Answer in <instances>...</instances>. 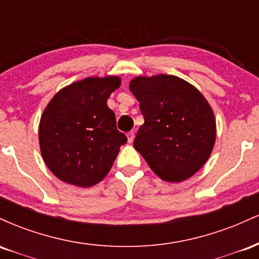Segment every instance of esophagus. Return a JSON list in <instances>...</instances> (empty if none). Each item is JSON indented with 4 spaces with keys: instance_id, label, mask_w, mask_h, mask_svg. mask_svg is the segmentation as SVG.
Segmentation results:
<instances>
[{
    "instance_id": "34e87169",
    "label": "esophagus",
    "mask_w": 259,
    "mask_h": 259,
    "mask_svg": "<svg viewBox=\"0 0 259 259\" xmlns=\"http://www.w3.org/2000/svg\"><path fill=\"white\" fill-rule=\"evenodd\" d=\"M126 136H127V142H129V144H132V142L134 141V138H135V134H134V132H129L126 134Z\"/></svg>"
}]
</instances>
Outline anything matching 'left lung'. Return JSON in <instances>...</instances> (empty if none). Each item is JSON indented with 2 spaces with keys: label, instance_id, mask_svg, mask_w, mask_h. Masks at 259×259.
Segmentation results:
<instances>
[{
  "label": "left lung",
  "instance_id": "left-lung-1",
  "mask_svg": "<svg viewBox=\"0 0 259 259\" xmlns=\"http://www.w3.org/2000/svg\"><path fill=\"white\" fill-rule=\"evenodd\" d=\"M130 91L145 119L134 147L163 180L189 179L214 146L215 119L206 99L185 80L165 74L135 78Z\"/></svg>",
  "mask_w": 259,
  "mask_h": 259
}]
</instances>
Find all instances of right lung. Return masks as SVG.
Returning a JSON list of instances; mask_svg holds the SVG:
<instances>
[{"mask_svg": "<svg viewBox=\"0 0 259 259\" xmlns=\"http://www.w3.org/2000/svg\"><path fill=\"white\" fill-rule=\"evenodd\" d=\"M119 86L118 76L86 78L62 89L46 107L38 127L40 148L59 180L90 187L111 170L127 140L107 106Z\"/></svg>", "mask_w": 259, "mask_h": 259, "instance_id": "right-lung-1", "label": "right lung"}]
</instances>
